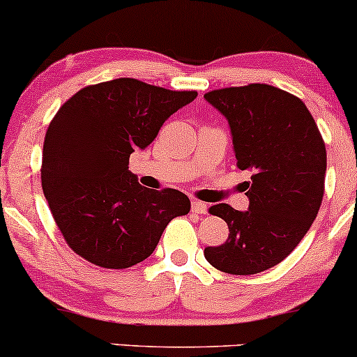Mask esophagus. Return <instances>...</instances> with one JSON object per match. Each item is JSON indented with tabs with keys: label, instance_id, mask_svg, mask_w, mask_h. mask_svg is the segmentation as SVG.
I'll return each mask as SVG.
<instances>
[{
	"label": "esophagus",
	"instance_id": "1",
	"mask_svg": "<svg viewBox=\"0 0 357 357\" xmlns=\"http://www.w3.org/2000/svg\"><path fill=\"white\" fill-rule=\"evenodd\" d=\"M191 210L192 213H199V215H206L208 211V204L199 202V199H192L191 202Z\"/></svg>",
	"mask_w": 357,
	"mask_h": 357
}]
</instances>
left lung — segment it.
I'll list each match as a JSON object with an SVG mask.
<instances>
[{"label": "left lung", "instance_id": "1", "mask_svg": "<svg viewBox=\"0 0 357 357\" xmlns=\"http://www.w3.org/2000/svg\"><path fill=\"white\" fill-rule=\"evenodd\" d=\"M228 119L238 169L252 171L250 208L213 204L227 221L228 240L204 248L215 268L253 275L280 264L301 243L324 198L327 154L312 114L298 97L267 84L204 93Z\"/></svg>", "mask_w": 357, "mask_h": 357}]
</instances>
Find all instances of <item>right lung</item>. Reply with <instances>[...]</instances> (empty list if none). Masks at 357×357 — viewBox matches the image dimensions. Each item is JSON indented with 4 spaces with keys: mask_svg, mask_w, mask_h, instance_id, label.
<instances>
[{
    "mask_svg": "<svg viewBox=\"0 0 357 357\" xmlns=\"http://www.w3.org/2000/svg\"><path fill=\"white\" fill-rule=\"evenodd\" d=\"M196 96L116 79L80 89L59 109L45 136L42 188L77 255L102 268H129L154 252L171 220L190 213L184 192L141 186L129 158Z\"/></svg>",
    "mask_w": 357,
    "mask_h": 357,
    "instance_id": "right-lung-1",
    "label": "right lung"
}]
</instances>
